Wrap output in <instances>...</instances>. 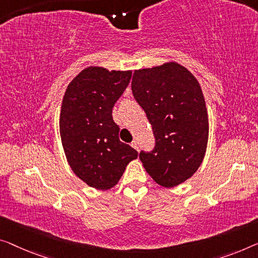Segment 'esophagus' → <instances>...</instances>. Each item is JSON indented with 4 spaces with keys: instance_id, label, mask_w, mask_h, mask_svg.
<instances>
[{
    "instance_id": "obj_1",
    "label": "esophagus",
    "mask_w": 258,
    "mask_h": 258,
    "mask_svg": "<svg viewBox=\"0 0 258 258\" xmlns=\"http://www.w3.org/2000/svg\"><path fill=\"white\" fill-rule=\"evenodd\" d=\"M131 146H132V147L136 149V151H139V144H138L137 140H133L132 142H131Z\"/></svg>"
}]
</instances>
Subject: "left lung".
Instances as JSON below:
<instances>
[{
    "mask_svg": "<svg viewBox=\"0 0 258 258\" xmlns=\"http://www.w3.org/2000/svg\"><path fill=\"white\" fill-rule=\"evenodd\" d=\"M132 92L151 122L155 146L139 159L157 184L172 187L201 166L209 138V118L198 81L176 62L136 71Z\"/></svg>",
    "mask_w": 258,
    "mask_h": 258,
    "instance_id": "left-lung-1",
    "label": "left lung"
}]
</instances>
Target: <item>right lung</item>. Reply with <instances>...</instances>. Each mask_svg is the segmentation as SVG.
<instances>
[{
  "label": "right lung",
  "instance_id": "1",
  "mask_svg": "<svg viewBox=\"0 0 258 258\" xmlns=\"http://www.w3.org/2000/svg\"><path fill=\"white\" fill-rule=\"evenodd\" d=\"M132 72L83 69L68 84L60 112L61 141L75 175L88 185H116L138 152L119 140L112 109L128 86Z\"/></svg>",
  "mask_w": 258,
  "mask_h": 258
}]
</instances>
